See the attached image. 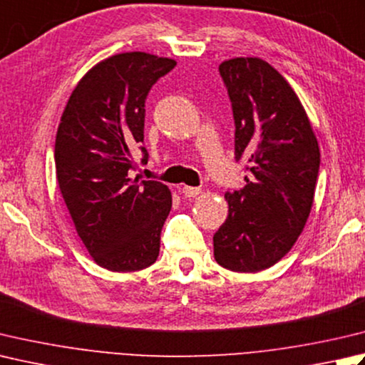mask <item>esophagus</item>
Masks as SVG:
<instances>
[{"mask_svg": "<svg viewBox=\"0 0 365 365\" xmlns=\"http://www.w3.org/2000/svg\"><path fill=\"white\" fill-rule=\"evenodd\" d=\"M201 188H196V187H187V185H185V187L182 188V192L187 197H196V196H199L201 195Z\"/></svg>", "mask_w": 365, "mask_h": 365, "instance_id": "1", "label": "esophagus"}]
</instances>
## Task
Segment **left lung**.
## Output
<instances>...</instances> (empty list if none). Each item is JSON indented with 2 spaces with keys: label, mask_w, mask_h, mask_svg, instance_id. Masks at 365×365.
<instances>
[{
  "label": "left lung",
  "mask_w": 365,
  "mask_h": 365,
  "mask_svg": "<svg viewBox=\"0 0 365 365\" xmlns=\"http://www.w3.org/2000/svg\"><path fill=\"white\" fill-rule=\"evenodd\" d=\"M232 103L235 160L250 161L247 185L226 192L230 213L213 255L232 272H259L287 255L310 215L319 169L315 131L296 91L256 56L220 64Z\"/></svg>",
  "instance_id": "left-lung-1"
}]
</instances>
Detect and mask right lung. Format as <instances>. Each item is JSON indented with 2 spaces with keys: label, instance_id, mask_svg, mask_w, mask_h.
I'll return each mask as SVG.
<instances>
[{
  "label": "right lung",
  "instance_id": "add662e5",
  "mask_svg": "<svg viewBox=\"0 0 365 365\" xmlns=\"http://www.w3.org/2000/svg\"><path fill=\"white\" fill-rule=\"evenodd\" d=\"M175 64L145 52L112 55L78 81L63 110L56 182L78 237L110 272H135L158 258L173 195L160 182L131 178L130 169L144 142L145 98Z\"/></svg>",
  "mask_w": 365,
  "mask_h": 365
}]
</instances>
